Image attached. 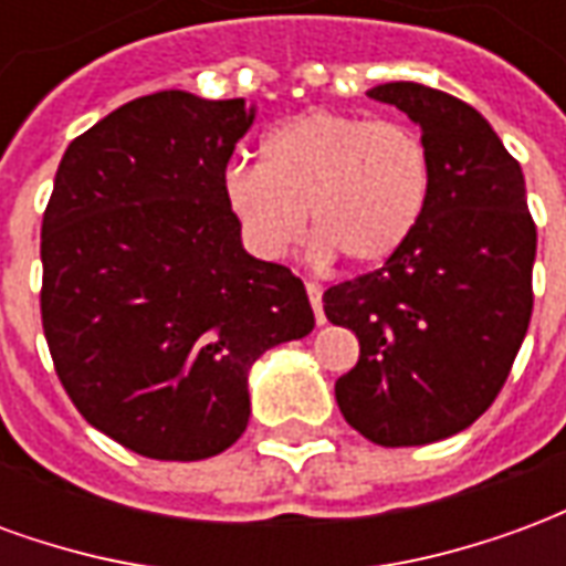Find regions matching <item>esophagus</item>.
<instances>
[{"mask_svg": "<svg viewBox=\"0 0 566 566\" xmlns=\"http://www.w3.org/2000/svg\"><path fill=\"white\" fill-rule=\"evenodd\" d=\"M306 294H308V303H312V308H315V321L318 324H324V303H321V287L315 282L306 284Z\"/></svg>", "mask_w": 566, "mask_h": 566, "instance_id": "1", "label": "esophagus"}]
</instances>
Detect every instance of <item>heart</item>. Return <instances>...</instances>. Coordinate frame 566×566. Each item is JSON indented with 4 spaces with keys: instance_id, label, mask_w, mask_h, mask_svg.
<instances>
[{
    "instance_id": "obj_1",
    "label": "heart",
    "mask_w": 566,
    "mask_h": 566,
    "mask_svg": "<svg viewBox=\"0 0 566 566\" xmlns=\"http://www.w3.org/2000/svg\"><path fill=\"white\" fill-rule=\"evenodd\" d=\"M260 166L223 172V202L248 248L291 254L308 227L312 254L381 266L409 242L430 197V157L416 129L312 108L266 133Z\"/></svg>"
}]
</instances>
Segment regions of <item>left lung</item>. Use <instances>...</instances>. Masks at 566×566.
I'll list each match as a JSON object with an SVG mask.
<instances>
[{"instance_id":"1","label":"left lung","mask_w":566,"mask_h":566,"mask_svg":"<svg viewBox=\"0 0 566 566\" xmlns=\"http://www.w3.org/2000/svg\"><path fill=\"white\" fill-rule=\"evenodd\" d=\"M369 96L421 127L430 197L385 266L324 291V315L360 343L336 403L376 446H427L473 424L510 376L534 308L536 227L522 166L473 105L416 81Z\"/></svg>"}]
</instances>
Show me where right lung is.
<instances>
[{"mask_svg":"<svg viewBox=\"0 0 566 566\" xmlns=\"http://www.w3.org/2000/svg\"><path fill=\"white\" fill-rule=\"evenodd\" d=\"M245 99L139 96L81 133L42 221V327L69 400L154 461L245 433L248 369L315 327L303 282L242 248L223 202Z\"/></svg>","mask_w":566,"mask_h":566,"instance_id":"add662e5","label":"right lung"}]
</instances>
